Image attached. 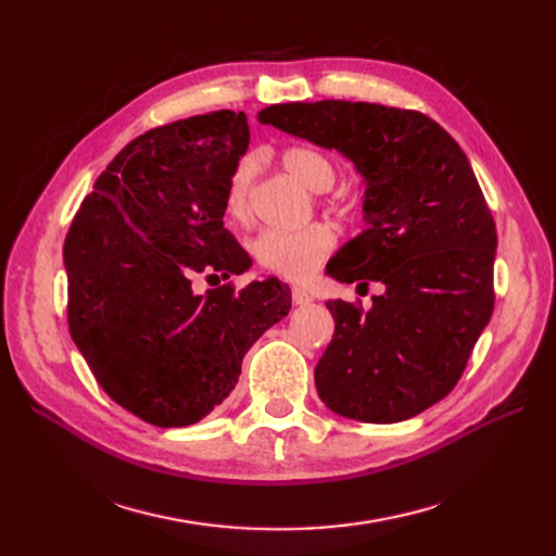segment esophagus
<instances>
[{"label": "esophagus", "instance_id": "esophagus-1", "mask_svg": "<svg viewBox=\"0 0 556 556\" xmlns=\"http://www.w3.org/2000/svg\"><path fill=\"white\" fill-rule=\"evenodd\" d=\"M292 301L296 306H308L313 301V294L306 290V288H299V285H294L292 288Z\"/></svg>", "mask_w": 556, "mask_h": 556}]
</instances>
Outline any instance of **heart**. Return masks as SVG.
I'll list each match as a JSON object with an SVG mask.
<instances>
[{
    "label": "heart",
    "instance_id": "1",
    "mask_svg": "<svg viewBox=\"0 0 556 556\" xmlns=\"http://www.w3.org/2000/svg\"><path fill=\"white\" fill-rule=\"evenodd\" d=\"M282 169L313 192H327L336 182V164L323 150L294 146L282 150ZM257 176V157L245 155L233 166L225 192V208L233 223L245 225L252 217V188ZM336 248V229L327 223H313L296 231L264 229L250 250L262 268L276 276L301 280L311 276Z\"/></svg>",
    "mask_w": 556,
    "mask_h": 556
}]
</instances>
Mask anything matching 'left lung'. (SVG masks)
<instances>
[{
  "mask_svg": "<svg viewBox=\"0 0 556 556\" xmlns=\"http://www.w3.org/2000/svg\"><path fill=\"white\" fill-rule=\"evenodd\" d=\"M262 125L333 148L364 176L366 229L327 264L341 282H382L371 311L329 301L333 339L315 366L327 408L401 422L459 382L494 311L496 225L459 143L408 109L274 104Z\"/></svg>",
  "mask_w": 556,
  "mask_h": 556,
  "instance_id": "obj_1",
  "label": "left lung"
}]
</instances>
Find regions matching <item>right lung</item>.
<instances>
[{
	"label": "right lung",
	"instance_id": "obj_1",
	"mask_svg": "<svg viewBox=\"0 0 556 556\" xmlns=\"http://www.w3.org/2000/svg\"><path fill=\"white\" fill-rule=\"evenodd\" d=\"M250 143L245 113L213 111L127 143L64 241L66 319L102 390L155 427H188L229 396L260 336L290 313L278 278L194 294L192 276L243 274L225 192Z\"/></svg>",
	"mask_w": 556,
	"mask_h": 556
}]
</instances>
